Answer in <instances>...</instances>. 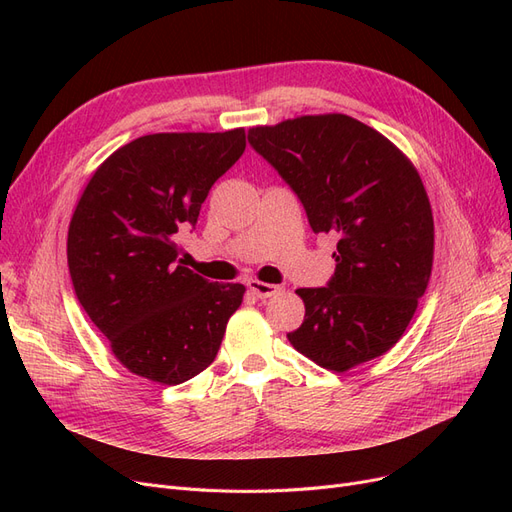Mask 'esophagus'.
Returning <instances> with one entry per match:
<instances>
[{
  "instance_id": "esophagus-1",
  "label": "esophagus",
  "mask_w": 512,
  "mask_h": 512,
  "mask_svg": "<svg viewBox=\"0 0 512 512\" xmlns=\"http://www.w3.org/2000/svg\"><path fill=\"white\" fill-rule=\"evenodd\" d=\"M246 287H249L253 291V295H257L259 300H268V298H272V295H276L280 291L278 285L263 283V280H257V278H251L249 283H246Z\"/></svg>"
}]
</instances>
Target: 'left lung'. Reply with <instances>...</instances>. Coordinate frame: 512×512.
Listing matches in <instances>:
<instances>
[{
    "label": "left lung",
    "mask_w": 512,
    "mask_h": 512,
    "mask_svg": "<svg viewBox=\"0 0 512 512\" xmlns=\"http://www.w3.org/2000/svg\"><path fill=\"white\" fill-rule=\"evenodd\" d=\"M249 142L300 197L312 232L338 240L327 287L295 291L306 315L287 334L293 349L332 372L381 357L432 276L434 217L417 168L338 112L251 127Z\"/></svg>",
    "instance_id": "left-lung-1"
}]
</instances>
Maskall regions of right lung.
Returning <instances> with one entry per match:
<instances>
[{"label": "right lung", "instance_id": "add662e5", "mask_svg": "<svg viewBox=\"0 0 512 512\" xmlns=\"http://www.w3.org/2000/svg\"><path fill=\"white\" fill-rule=\"evenodd\" d=\"M244 148V127L142 136L117 148L82 191L68 229L72 285L131 374L180 385L217 357L246 289L185 268L176 240Z\"/></svg>", "mask_w": 512, "mask_h": 512}]
</instances>
